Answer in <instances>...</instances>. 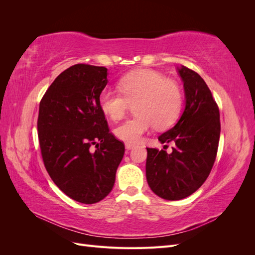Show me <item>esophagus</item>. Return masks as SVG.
<instances>
[{
    "label": "esophagus",
    "mask_w": 255,
    "mask_h": 255,
    "mask_svg": "<svg viewBox=\"0 0 255 255\" xmlns=\"http://www.w3.org/2000/svg\"><path fill=\"white\" fill-rule=\"evenodd\" d=\"M133 148H134V144L128 143V142L126 143V149H127V150H130V149H133Z\"/></svg>",
    "instance_id": "obj_1"
}]
</instances>
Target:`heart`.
I'll list each match as a JSON object with an SVG mask.
<instances>
[{
	"label": "heart",
	"instance_id": "obj_1",
	"mask_svg": "<svg viewBox=\"0 0 255 255\" xmlns=\"http://www.w3.org/2000/svg\"><path fill=\"white\" fill-rule=\"evenodd\" d=\"M121 92L104 88L99 96L101 111L112 120L125 117L129 104H134L135 117L115 128V136L128 143H137L153 126L169 128L177 119L182 107L179 85L150 69L134 71L120 80Z\"/></svg>",
	"mask_w": 255,
	"mask_h": 255
}]
</instances>
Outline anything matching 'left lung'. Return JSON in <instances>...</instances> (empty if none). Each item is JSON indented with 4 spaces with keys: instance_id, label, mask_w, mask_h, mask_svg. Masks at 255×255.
Here are the masks:
<instances>
[{
    "instance_id": "left-lung-1",
    "label": "left lung",
    "mask_w": 255,
    "mask_h": 255,
    "mask_svg": "<svg viewBox=\"0 0 255 255\" xmlns=\"http://www.w3.org/2000/svg\"><path fill=\"white\" fill-rule=\"evenodd\" d=\"M184 83L185 109L176 125L158 137L173 141L169 154L146 148L145 175L154 194L165 200H181L202 186L217 155L220 137L219 109L204 80L185 66L177 68Z\"/></svg>"
}]
</instances>
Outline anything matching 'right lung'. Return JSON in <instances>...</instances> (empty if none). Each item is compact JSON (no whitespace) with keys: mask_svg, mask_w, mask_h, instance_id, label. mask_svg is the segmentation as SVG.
Wrapping results in <instances>:
<instances>
[{"mask_svg":"<svg viewBox=\"0 0 255 255\" xmlns=\"http://www.w3.org/2000/svg\"><path fill=\"white\" fill-rule=\"evenodd\" d=\"M107 74L105 67L74 65L51 84L39 105L37 128L45 169L64 194L84 204L110 194L125 155V144L110 132L99 105Z\"/></svg>","mask_w":255,"mask_h":255,"instance_id":"add662e5","label":"right lung"}]
</instances>
